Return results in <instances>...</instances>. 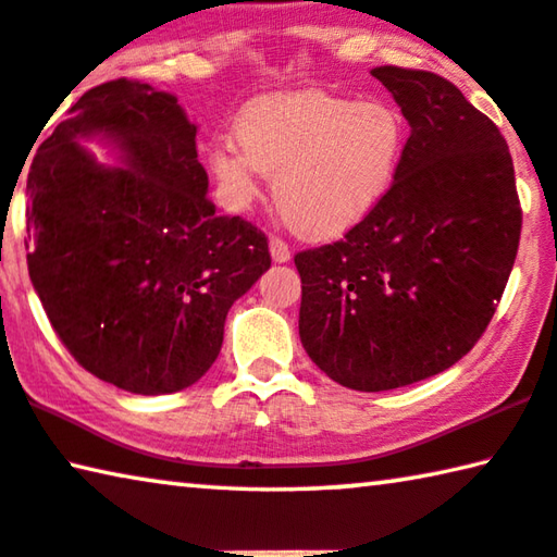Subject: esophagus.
Wrapping results in <instances>:
<instances>
[{
  "instance_id": "34e87169",
  "label": "esophagus",
  "mask_w": 557,
  "mask_h": 557,
  "mask_svg": "<svg viewBox=\"0 0 557 557\" xmlns=\"http://www.w3.org/2000/svg\"><path fill=\"white\" fill-rule=\"evenodd\" d=\"M269 249H271V259L276 263H286L290 261V249L286 246V242H281V238L273 236L269 242Z\"/></svg>"
}]
</instances>
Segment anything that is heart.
<instances>
[{"label": "heart", "mask_w": 557, "mask_h": 557, "mask_svg": "<svg viewBox=\"0 0 557 557\" xmlns=\"http://www.w3.org/2000/svg\"><path fill=\"white\" fill-rule=\"evenodd\" d=\"M404 147V119L383 101L286 91L251 101L236 136L213 141L209 164L231 211L251 207L267 174L286 224L326 242L379 209Z\"/></svg>", "instance_id": "b5f03b06"}]
</instances>
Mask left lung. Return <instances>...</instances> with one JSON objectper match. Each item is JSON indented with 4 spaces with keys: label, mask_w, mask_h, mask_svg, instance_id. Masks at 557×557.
Returning a JSON list of instances; mask_svg holds the SVG:
<instances>
[{
    "label": "left lung",
    "mask_w": 557,
    "mask_h": 557,
    "mask_svg": "<svg viewBox=\"0 0 557 557\" xmlns=\"http://www.w3.org/2000/svg\"><path fill=\"white\" fill-rule=\"evenodd\" d=\"M371 74L410 124L396 182L341 242L294 256L306 354L329 379L366 393L431 379L478 344L523 226L498 126L438 74Z\"/></svg>",
    "instance_id": "obj_1"
}]
</instances>
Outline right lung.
<instances>
[{
	"mask_svg": "<svg viewBox=\"0 0 557 557\" xmlns=\"http://www.w3.org/2000/svg\"><path fill=\"white\" fill-rule=\"evenodd\" d=\"M101 133L126 168L78 144ZM196 126L176 97L134 79L84 91L27 176V267L74 361L111 386L161 396L216 361L228 308L271 267L263 231L219 216Z\"/></svg>",
	"mask_w": 557,
	"mask_h": 557,
	"instance_id": "right-lung-1",
	"label": "right lung"
}]
</instances>
